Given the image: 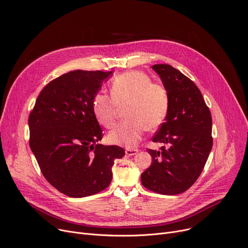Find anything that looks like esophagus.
Here are the masks:
<instances>
[{"mask_svg":"<svg viewBox=\"0 0 248 248\" xmlns=\"http://www.w3.org/2000/svg\"><path fill=\"white\" fill-rule=\"evenodd\" d=\"M139 152V149H136V148H126L125 149V154L128 155V156H132V155H136L137 153Z\"/></svg>","mask_w":248,"mask_h":248,"instance_id":"obj_1","label":"esophagus"}]
</instances>
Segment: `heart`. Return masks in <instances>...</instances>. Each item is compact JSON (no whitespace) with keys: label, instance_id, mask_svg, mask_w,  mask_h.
<instances>
[{"label":"heart","instance_id":"b5f03b06","mask_svg":"<svg viewBox=\"0 0 248 248\" xmlns=\"http://www.w3.org/2000/svg\"><path fill=\"white\" fill-rule=\"evenodd\" d=\"M110 97L104 93L94 96L92 108L98 123L106 128L117 124L119 108H125L127 120L111 130L110 143L125 147L136 146L146 129L153 130L163 124L170 107L168 89L141 71H127L111 81Z\"/></svg>","mask_w":248,"mask_h":248}]
</instances>
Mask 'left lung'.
Returning <instances> with one entry per match:
<instances>
[{
    "mask_svg": "<svg viewBox=\"0 0 248 248\" xmlns=\"http://www.w3.org/2000/svg\"><path fill=\"white\" fill-rule=\"evenodd\" d=\"M152 69L168 89V115L153 142L167 144L160 151L147 149L152 163L142 174V185L155 193L177 195L199 178L213 147L212 116L196 84L168 64Z\"/></svg>",
    "mask_w": 248,
    "mask_h": 248,
    "instance_id": "1",
    "label": "left lung"
}]
</instances>
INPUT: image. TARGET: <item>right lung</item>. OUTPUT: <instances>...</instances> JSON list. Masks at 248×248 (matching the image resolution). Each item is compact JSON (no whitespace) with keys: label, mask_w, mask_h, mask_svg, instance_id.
<instances>
[{"label":"right lung","mask_w":248,"mask_h":248,"mask_svg":"<svg viewBox=\"0 0 248 248\" xmlns=\"http://www.w3.org/2000/svg\"><path fill=\"white\" fill-rule=\"evenodd\" d=\"M112 71L74 70L50 81L29 118L30 146L41 173L62 194L82 198L105 190L124 148L102 145L94 96Z\"/></svg>","instance_id":"add662e5"}]
</instances>
